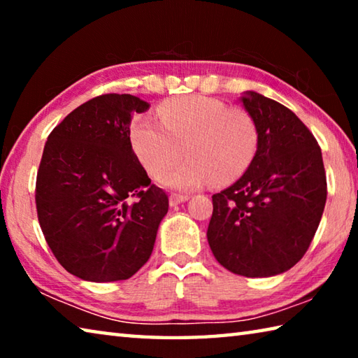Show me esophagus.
Listing matches in <instances>:
<instances>
[{
    "label": "esophagus",
    "instance_id": "1",
    "mask_svg": "<svg viewBox=\"0 0 358 358\" xmlns=\"http://www.w3.org/2000/svg\"><path fill=\"white\" fill-rule=\"evenodd\" d=\"M186 201H189V196H181V194H172V196L169 197V203H171V207H177V205L183 203Z\"/></svg>",
    "mask_w": 358,
    "mask_h": 358
}]
</instances>
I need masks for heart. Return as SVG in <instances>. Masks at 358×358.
<instances>
[{
    "instance_id": "heart-1",
    "label": "heart",
    "mask_w": 358,
    "mask_h": 358,
    "mask_svg": "<svg viewBox=\"0 0 358 358\" xmlns=\"http://www.w3.org/2000/svg\"><path fill=\"white\" fill-rule=\"evenodd\" d=\"M161 123L137 118L131 128L136 155L151 177L159 178L185 155L187 159L161 183L175 191H191L207 183L224 186L238 180L252 164L259 131L250 113L205 98L167 101L159 107Z\"/></svg>"
}]
</instances>
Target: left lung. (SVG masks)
I'll return each mask as SVG.
<instances>
[{
    "label": "left lung",
    "mask_w": 358,
    "mask_h": 358,
    "mask_svg": "<svg viewBox=\"0 0 358 358\" xmlns=\"http://www.w3.org/2000/svg\"><path fill=\"white\" fill-rule=\"evenodd\" d=\"M259 131L252 164L213 194L207 238L224 268L248 278L284 273L306 252L327 201L322 151L296 115L256 92L240 96Z\"/></svg>",
    "instance_id": "obj_1"
}]
</instances>
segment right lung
<instances>
[{"mask_svg": "<svg viewBox=\"0 0 358 358\" xmlns=\"http://www.w3.org/2000/svg\"><path fill=\"white\" fill-rule=\"evenodd\" d=\"M148 108L137 96L102 94L47 138L36 180L39 224L58 262L83 281L128 280L153 252L169 199L129 137L132 115Z\"/></svg>", "mask_w": 358, "mask_h": 358, "instance_id": "right-lung-1", "label": "right lung"}]
</instances>
